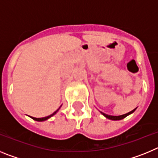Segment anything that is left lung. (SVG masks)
Here are the masks:
<instances>
[{
	"label": "left lung",
	"mask_w": 158,
	"mask_h": 158,
	"mask_svg": "<svg viewBox=\"0 0 158 158\" xmlns=\"http://www.w3.org/2000/svg\"><path fill=\"white\" fill-rule=\"evenodd\" d=\"M135 109H136V108H135ZM135 109L132 110V111H130V112H128V113H127V114H124V115H118V116H114V115H107V114H105V113H103V112H101V114L102 115H104L106 118H109V119H111V120H120V119H123V118H124L125 117L127 116V115H129L130 114H131V113H133L134 111H135Z\"/></svg>",
	"instance_id": "1"
}]
</instances>
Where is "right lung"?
<instances>
[{
  "mask_svg": "<svg viewBox=\"0 0 158 158\" xmlns=\"http://www.w3.org/2000/svg\"><path fill=\"white\" fill-rule=\"evenodd\" d=\"M58 111V109L57 110V111H54V112L53 113V114H51V115H48V116H47V117H43V118H35V117H31V118H33V119H34V120H36V121H44V120H47V118H51V116H53V115H54V114H55V113H56L57 111Z\"/></svg>",
  "mask_w": 158,
  "mask_h": 158,
  "instance_id": "add662e5",
  "label": "right lung"
}]
</instances>
